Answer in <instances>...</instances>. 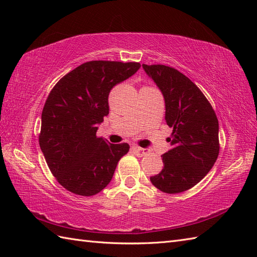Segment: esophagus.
<instances>
[{"label":"esophagus","mask_w":257,"mask_h":257,"mask_svg":"<svg viewBox=\"0 0 257 257\" xmlns=\"http://www.w3.org/2000/svg\"><path fill=\"white\" fill-rule=\"evenodd\" d=\"M133 151L135 152V154H137L138 156H145L146 154H147V150L146 149H143V148H140V147H138V146H134L133 147Z\"/></svg>","instance_id":"34e87169"}]
</instances>
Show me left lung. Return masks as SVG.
<instances>
[{"mask_svg": "<svg viewBox=\"0 0 257 257\" xmlns=\"http://www.w3.org/2000/svg\"><path fill=\"white\" fill-rule=\"evenodd\" d=\"M166 101V121L173 128L170 149L151 183L165 193H180L203 179L219 157V120L203 92L187 76L166 65L143 64Z\"/></svg>", "mask_w": 257, "mask_h": 257, "instance_id": "1", "label": "left lung"}]
</instances>
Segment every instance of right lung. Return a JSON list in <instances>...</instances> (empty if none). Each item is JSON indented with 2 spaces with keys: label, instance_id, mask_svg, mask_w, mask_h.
<instances>
[{
  "label": "right lung",
  "instance_id": "right-lung-1",
  "mask_svg": "<svg viewBox=\"0 0 257 257\" xmlns=\"http://www.w3.org/2000/svg\"><path fill=\"white\" fill-rule=\"evenodd\" d=\"M136 62L90 61L70 70L53 87L42 111L41 150L52 174L69 192L91 196L112 179L128 144L98 137L97 124L109 113L111 88L140 68Z\"/></svg>",
  "mask_w": 257,
  "mask_h": 257
}]
</instances>
